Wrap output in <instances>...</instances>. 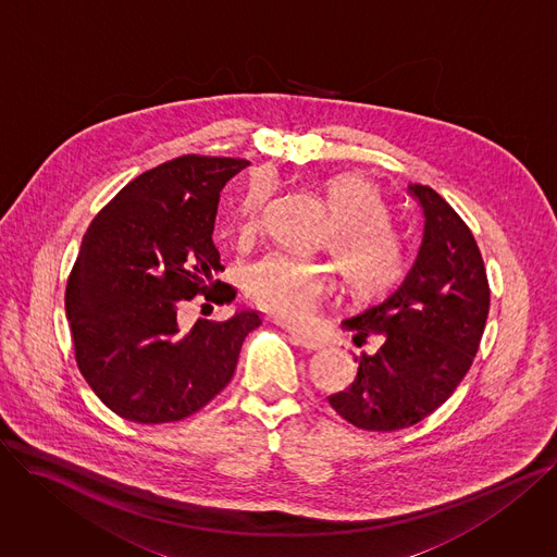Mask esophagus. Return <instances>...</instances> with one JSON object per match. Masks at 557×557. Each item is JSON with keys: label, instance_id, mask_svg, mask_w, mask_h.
<instances>
[{"label": "esophagus", "instance_id": "obj_1", "mask_svg": "<svg viewBox=\"0 0 557 557\" xmlns=\"http://www.w3.org/2000/svg\"><path fill=\"white\" fill-rule=\"evenodd\" d=\"M289 336H292L294 345H298V347H302V349H307V351H312V349H321V347H323V341H321L319 336H314V334H305V332H292Z\"/></svg>", "mask_w": 557, "mask_h": 557}]
</instances>
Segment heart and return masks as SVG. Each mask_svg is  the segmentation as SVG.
Masks as SVG:
<instances>
[{
  "label": "heart",
  "instance_id": "1",
  "mask_svg": "<svg viewBox=\"0 0 557 557\" xmlns=\"http://www.w3.org/2000/svg\"><path fill=\"white\" fill-rule=\"evenodd\" d=\"M321 193L334 216L323 250L336 259L345 287L362 300L389 292L407 272V252L376 183L360 174H334L321 183ZM272 195L268 176H255L247 185L236 208L240 243L259 234ZM243 283L259 310L287 325L310 321L334 289L327 265L285 252H272L247 268Z\"/></svg>",
  "mask_w": 557,
  "mask_h": 557
}]
</instances>
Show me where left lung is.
<instances>
[{
    "mask_svg": "<svg viewBox=\"0 0 557 557\" xmlns=\"http://www.w3.org/2000/svg\"><path fill=\"white\" fill-rule=\"evenodd\" d=\"M409 193L424 212L418 259L385 300L343 321L356 343L381 336L374 356H354L358 374L334 396V411L358 429L396 431L434 413L475 358L491 289L480 247L462 216L429 185Z\"/></svg>",
    "mask_w": 557,
    "mask_h": 557,
    "instance_id": "left-lung-1",
    "label": "left lung"
}]
</instances>
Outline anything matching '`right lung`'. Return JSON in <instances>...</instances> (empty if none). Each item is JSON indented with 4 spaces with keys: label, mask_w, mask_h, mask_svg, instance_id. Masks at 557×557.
<instances>
[{
    "label": "right lung",
    "mask_w": 557,
    "mask_h": 557,
    "mask_svg": "<svg viewBox=\"0 0 557 557\" xmlns=\"http://www.w3.org/2000/svg\"><path fill=\"white\" fill-rule=\"evenodd\" d=\"M250 161L183 154L116 193L92 219L66 285L75 360L116 416L163 424L203 409L232 381L257 312L197 321L181 332L185 300L230 302L212 232L223 185Z\"/></svg>",
    "instance_id": "add662e5"
}]
</instances>
